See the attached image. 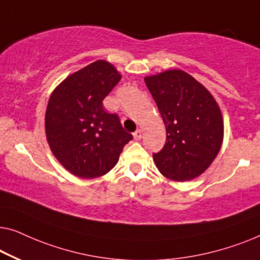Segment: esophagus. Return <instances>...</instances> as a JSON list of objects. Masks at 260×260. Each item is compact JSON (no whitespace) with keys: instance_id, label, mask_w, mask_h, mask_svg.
<instances>
[{"instance_id":"1","label":"esophagus","mask_w":260,"mask_h":260,"mask_svg":"<svg viewBox=\"0 0 260 260\" xmlns=\"http://www.w3.org/2000/svg\"><path fill=\"white\" fill-rule=\"evenodd\" d=\"M141 137H142V132H141V129H137L133 133V138H134V140H137V141H139L141 139Z\"/></svg>"}]
</instances>
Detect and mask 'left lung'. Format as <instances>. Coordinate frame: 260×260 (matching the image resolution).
I'll return each mask as SVG.
<instances>
[{
  "label": "left lung",
  "mask_w": 260,
  "mask_h": 260,
  "mask_svg": "<svg viewBox=\"0 0 260 260\" xmlns=\"http://www.w3.org/2000/svg\"><path fill=\"white\" fill-rule=\"evenodd\" d=\"M145 83L167 132L165 147L153 154L158 172L176 182L196 179L222 147L224 121L218 104L207 87L182 70L147 76Z\"/></svg>",
  "instance_id": "1"
}]
</instances>
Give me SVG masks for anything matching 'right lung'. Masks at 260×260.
<instances>
[{
  "label": "right lung",
  "instance_id": "right-lung-1",
  "mask_svg": "<svg viewBox=\"0 0 260 260\" xmlns=\"http://www.w3.org/2000/svg\"><path fill=\"white\" fill-rule=\"evenodd\" d=\"M121 75L107 60H96L67 77L50 95L45 112L46 140L63 167L80 179L105 175L118 164L133 137L103 100Z\"/></svg>",
  "mask_w": 260,
  "mask_h": 260
}]
</instances>
